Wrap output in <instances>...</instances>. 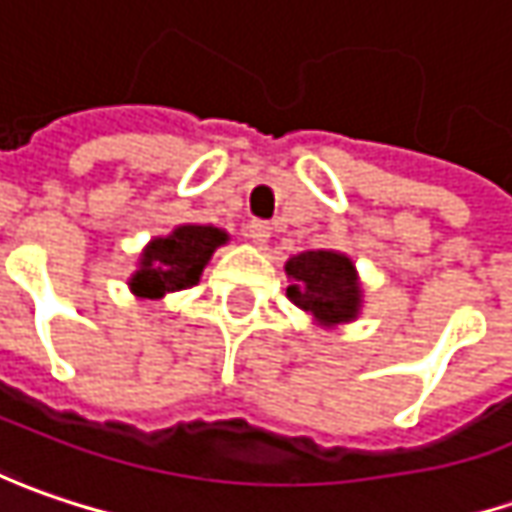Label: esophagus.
<instances>
[{"instance_id":"esophagus-1","label":"esophagus","mask_w":512,"mask_h":512,"mask_svg":"<svg viewBox=\"0 0 512 512\" xmlns=\"http://www.w3.org/2000/svg\"><path fill=\"white\" fill-rule=\"evenodd\" d=\"M246 234H249V240H252V243L263 246V243L269 240V234H272V226H269L266 220H252V223L246 226Z\"/></svg>"}]
</instances>
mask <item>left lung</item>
<instances>
[{
	"label": "left lung",
	"mask_w": 512,
	"mask_h": 512,
	"mask_svg": "<svg viewBox=\"0 0 512 512\" xmlns=\"http://www.w3.org/2000/svg\"><path fill=\"white\" fill-rule=\"evenodd\" d=\"M289 300L309 312L321 326H338L358 318L361 283L355 263L341 252H300L286 260Z\"/></svg>",
	"instance_id": "obj_1"
}]
</instances>
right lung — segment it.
Listing matches in <instances>:
<instances>
[{"instance_id":"1","label":"right lung","mask_w":512,"mask_h":512,"mask_svg":"<svg viewBox=\"0 0 512 512\" xmlns=\"http://www.w3.org/2000/svg\"><path fill=\"white\" fill-rule=\"evenodd\" d=\"M229 234L214 226L186 223L166 237H154L140 255V266L128 286L137 298H163L168 292H183L194 286L214 249L223 246Z\"/></svg>"}]
</instances>
